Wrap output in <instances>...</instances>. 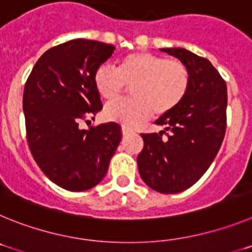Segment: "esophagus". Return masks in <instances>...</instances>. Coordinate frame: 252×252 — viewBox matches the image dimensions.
Listing matches in <instances>:
<instances>
[{
	"mask_svg": "<svg viewBox=\"0 0 252 252\" xmlns=\"http://www.w3.org/2000/svg\"><path fill=\"white\" fill-rule=\"evenodd\" d=\"M132 132V130H131L130 127H126V126H122V135L124 136H126V135H128V133Z\"/></svg>",
	"mask_w": 252,
	"mask_h": 252,
	"instance_id": "esophagus-1",
	"label": "esophagus"
}]
</instances>
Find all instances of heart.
<instances>
[{
  "instance_id": "obj_1",
  "label": "heart",
  "mask_w": 252,
  "mask_h": 252,
  "mask_svg": "<svg viewBox=\"0 0 252 252\" xmlns=\"http://www.w3.org/2000/svg\"><path fill=\"white\" fill-rule=\"evenodd\" d=\"M94 87L102 98L115 101L130 87L132 98L106 107L108 120L133 126L154 115L162 116L183 101L189 88L190 75L182 62L160 55L136 51L125 57L117 70L108 65L97 68L93 77Z\"/></svg>"
}]
</instances>
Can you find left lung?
Masks as SVG:
<instances>
[{"label": "left lung", "instance_id": "1", "mask_svg": "<svg viewBox=\"0 0 252 252\" xmlns=\"http://www.w3.org/2000/svg\"><path fill=\"white\" fill-rule=\"evenodd\" d=\"M160 50L188 68L190 82L179 106L155 122L164 126V131L141 133L144 149L137 155V168L146 186L173 194L198 182L221 148L226 131L227 87L206 58L184 48Z\"/></svg>", "mask_w": 252, "mask_h": 252}]
</instances>
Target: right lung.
I'll return each mask as SVG.
<instances>
[{
    "label": "right lung",
    "instance_id": "obj_1",
    "mask_svg": "<svg viewBox=\"0 0 252 252\" xmlns=\"http://www.w3.org/2000/svg\"><path fill=\"white\" fill-rule=\"evenodd\" d=\"M113 51L110 44L70 40L46 50L26 81L22 107L29 148L44 174L66 190L97 186L121 141L116 122L79 127L102 110L93 77Z\"/></svg>",
    "mask_w": 252,
    "mask_h": 252
}]
</instances>
